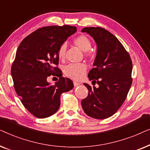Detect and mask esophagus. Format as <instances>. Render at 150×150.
<instances>
[{"label": "esophagus", "mask_w": 150, "mask_h": 150, "mask_svg": "<svg viewBox=\"0 0 150 150\" xmlns=\"http://www.w3.org/2000/svg\"><path fill=\"white\" fill-rule=\"evenodd\" d=\"M80 85H81V83H78V82H76V81L74 82V87H77V86H79Z\"/></svg>", "instance_id": "1"}]
</instances>
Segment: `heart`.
<instances>
[{
  "label": "heart",
  "mask_w": 150,
  "mask_h": 150,
  "mask_svg": "<svg viewBox=\"0 0 150 150\" xmlns=\"http://www.w3.org/2000/svg\"><path fill=\"white\" fill-rule=\"evenodd\" d=\"M74 44L80 50L85 52V56L87 58L93 59V53L89 50L91 48V42L90 39L85 35H81L73 41ZM67 50V44L63 43L58 49V57L60 60H63L65 57ZM87 71V66L83 63H71L66 65L63 69V72L66 76L74 80H80L84 76Z\"/></svg>",
  "instance_id": "b5f03b06"
}]
</instances>
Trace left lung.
Wrapping results in <instances>:
<instances>
[{"label": "left lung", "mask_w": 150, "mask_h": 150, "mask_svg": "<svg viewBox=\"0 0 150 150\" xmlns=\"http://www.w3.org/2000/svg\"><path fill=\"white\" fill-rule=\"evenodd\" d=\"M82 32L93 37L97 44L94 67L88 77L98 85L96 87L84 83L89 93L82 100V107L91 117L108 118L117 111L126 99L132 83V60L118 39L104 28L85 27Z\"/></svg>", "instance_id": "1"}]
</instances>
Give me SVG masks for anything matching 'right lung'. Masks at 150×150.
Masks as SVG:
<instances>
[{"label": "right lung", "mask_w": 150, "mask_h": 150, "mask_svg": "<svg viewBox=\"0 0 150 150\" xmlns=\"http://www.w3.org/2000/svg\"><path fill=\"white\" fill-rule=\"evenodd\" d=\"M76 29L69 25L44 26L26 36L18 46L11 69L14 89L24 107L36 117L54 114L61 93L73 89V82L63 77L58 67L57 52ZM51 75L59 78L54 86L47 81Z\"/></svg>", "instance_id": "1"}]
</instances>
